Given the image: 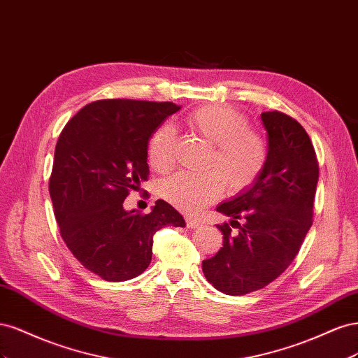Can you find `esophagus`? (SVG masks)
<instances>
[{
    "label": "esophagus",
    "mask_w": 358,
    "mask_h": 358,
    "mask_svg": "<svg viewBox=\"0 0 358 358\" xmlns=\"http://www.w3.org/2000/svg\"><path fill=\"white\" fill-rule=\"evenodd\" d=\"M200 224H201V221L197 220V218H187V227H188V229H197Z\"/></svg>",
    "instance_id": "esophagus-1"
}]
</instances>
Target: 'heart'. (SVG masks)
<instances>
[{"label": "heart", "instance_id": "heart-1", "mask_svg": "<svg viewBox=\"0 0 358 358\" xmlns=\"http://www.w3.org/2000/svg\"><path fill=\"white\" fill-rule=\"evenodd\" d=\"M185 124L192 133L212 145L208 166L201 173L180 171L161 183L159 192L175 208L197 213L213 203L225 189L242 191L263 171L267 148L263 137L248 128L246 117L229 106L209 104L192 110ZM176 133L175 128L161 125L149 140V162L158 171L173 166Z\"/></svg>", "mask_w": 358, "mask_h": 358}]
</instances>
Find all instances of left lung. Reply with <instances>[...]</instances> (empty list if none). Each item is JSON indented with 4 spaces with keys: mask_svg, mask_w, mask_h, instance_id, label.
<instances>
[{
    "mask_svg": "<svg viewBox=\"0 0 358 358\" xmlns=\"http://www.w3.org/2000/svg\"><path fill=\"white\" fill-rule=\"evenodd\" d=\"M267 158L251 187L221 203L216 210L241 220L231 234L218 225L222 248L201 263L206 279L227 296L264 288L296 258L312 225L318 183V161L310 138L296 119L280 112H263Z\"/></svg>",
    "mask_w": 358,
    "mask_h": 358,
    "instance_id": "8db88e82",
    "label": "left lung"
}]
</instances>
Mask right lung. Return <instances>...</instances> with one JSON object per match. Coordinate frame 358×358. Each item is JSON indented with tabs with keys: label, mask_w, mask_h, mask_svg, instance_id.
Here are the masks:
<instances>
[{
	"label": "right lung",
	"mask_w": 358,
	"mask_h": 358,
	"mask_svg": "<svg viewBox=\"0 0 358 358\" xmlns=\"http://www.w3.org/2000/svg\"><path fill=\"white\" fill-rule=\"evenodd\" d=\"M175 103L99 100L64 127L55 148L49 192L59 233L71 254L110 282L142 275L152 259V236L185 227L164 200L148 215L124 209L129 189L146 180L148 142Z\"/></svg>",
	"instance_id": "1"
}]
</instances>
